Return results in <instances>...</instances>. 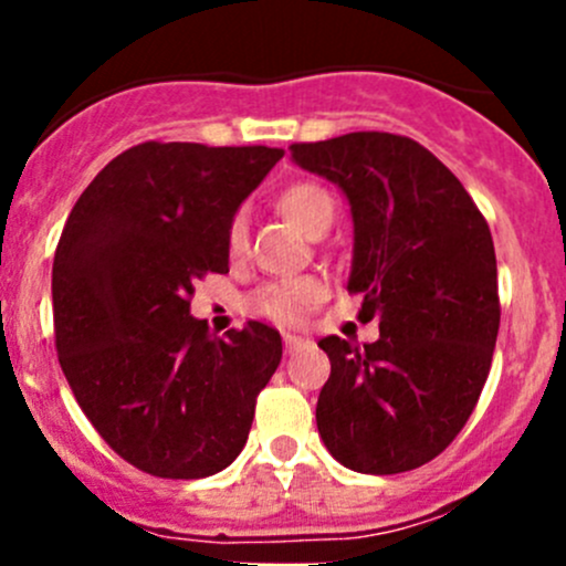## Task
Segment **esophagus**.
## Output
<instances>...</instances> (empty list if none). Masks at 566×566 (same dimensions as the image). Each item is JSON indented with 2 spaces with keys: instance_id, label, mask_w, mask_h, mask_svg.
<instances>
[{
  "instance_id": "obj_1",
  "label": "esophagus",
  "mask_w": 566,
  "mask_h": 566,
  "mask_svg": "<svg viewBox=\"0 0 566 566\" xmlns=\"http://www.w3.org/2000/svg\"><path fill=\"white\" fill-rule=\"evenodd\" d=\"M301 345H304V339H301V336L284 334V353H295Z\"/></svg>"
}]
</instances>
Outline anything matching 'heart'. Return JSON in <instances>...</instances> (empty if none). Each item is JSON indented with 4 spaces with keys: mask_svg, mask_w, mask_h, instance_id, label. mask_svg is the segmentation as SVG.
<instances>
[{
    "mask_svg": "<svg viewBox=\"0 0 566 566\" xmlns=\"http://www.w3.org/2000/svg\"><path fill=\"white\" fill-rule=\"evenodd\" d=\"M276 208L284 219L293 221L304 235L319 238L334 224L336 202L328 188L319 182L298 180L276 193ZM227 254L241 256L247 249V213L238 210L227 224ZM325 298V284L315 276L284 279V282L262 284L249 295V310L276 325H298Z\"/></svg>",
    "mask_w": 566,
    "mask_h": 566,
    "instance_id": "heart-1",
    "label": "heart"
}]
</instances>
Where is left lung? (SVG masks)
<instances>
[{
    "instance_id": "obj_1",
    "label": "left lung",
    "mask_w": 566,
    "mask_h": 566,
    "mask_svg": "<svg viewBox=\"0 0 566 566\" xmlns=\"http://www.w3.org/2000/svg\"><path fill=\"white\" fill-rule=\"evenodd\" d=\"M295 164L350 199L358 319L380 339L325 336L317 399L325 449L358 473L413 471L443 452L479 402L499 336L490 227L462 182L419 142L356 130L290 145Z\"/></svg>"
}]
</instances>
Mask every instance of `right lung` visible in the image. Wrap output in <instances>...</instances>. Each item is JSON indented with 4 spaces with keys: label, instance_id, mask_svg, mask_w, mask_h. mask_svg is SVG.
Returning <instances> with one entry per match:
<instances>
[{
    "label": "right lung",
    "instance_id": "1",
    "mask_svg": "<svg viewBox=\"0 0 566 566\" xmlns=\"http://www.w3.org/2000/svg\"><path fill=\"white\" fill-rule=\"evenodd\" d=\"M284 150L142 142L84 188L54 251L60 367L108 447L161 479L221 471L282 361L276 328L210 336L193 282L230 271L227 224Z\"/></svg>",
    "mask_w": 566,
    "mask_h": 566
}]
</instances>
